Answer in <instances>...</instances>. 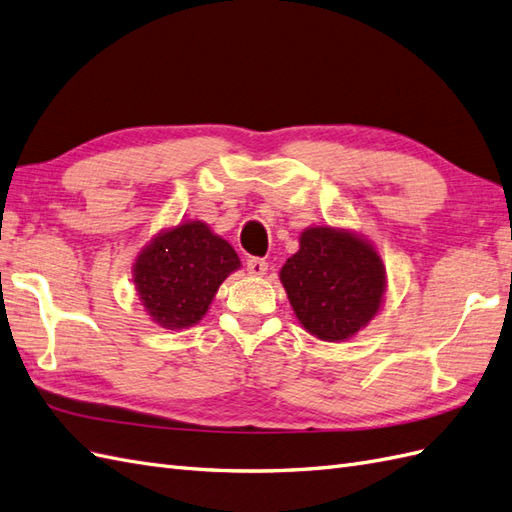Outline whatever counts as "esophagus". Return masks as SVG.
<instances>
[{
	"label": "esophagus",
	"instance_id": "1",
	"mask_svg": "<svg viewBox=\"0 0 512 512\" xmlns=\"http://www.w3.org/2000/svg\"><path fill=\"white\" fill-rule=\"evenodd\" d=\"M246 270H248V274L261 277V274H266V270H268V261L261 259V257H248L246 259Z\"/></svg>",
	"mask_w": 512,
	"mask_h": 512
}]
</instances>
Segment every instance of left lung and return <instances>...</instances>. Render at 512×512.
<instances>
[{"mask_svg": "<svg viewBox=\"0 0 512 512\" xmlns=\"http://www.w3.org/2000/svg\"><path fill=\"white\" fill-rule=\"evenodd\" d=\"M281 283L305 329L339 342L368 324L385 292V268L374 248L346 231L313 227L285 261Z\"/></svg>", "mask_w": 512, "mask_h": 512, "instance_id": "1", "label": "left lung"}]
</instances>
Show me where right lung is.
<instances>
[{
  "label": "right lung",
  "mask_w": 512,
  "mask_h": 512,
  "mask_svg": "<svg viewBox=\"0 0 512 512\" xmlns=\"http://www.w3.org/2000/svg\"><path fill=\"white\" fill-rule=\"evenodd\" d=\"M240 268L233 246L199 220L162 233L138 255L136 290L149 316L166 329L199 322L220 283Z\"/></svg>",
  "instance_id": "1"
}]
</instances>
